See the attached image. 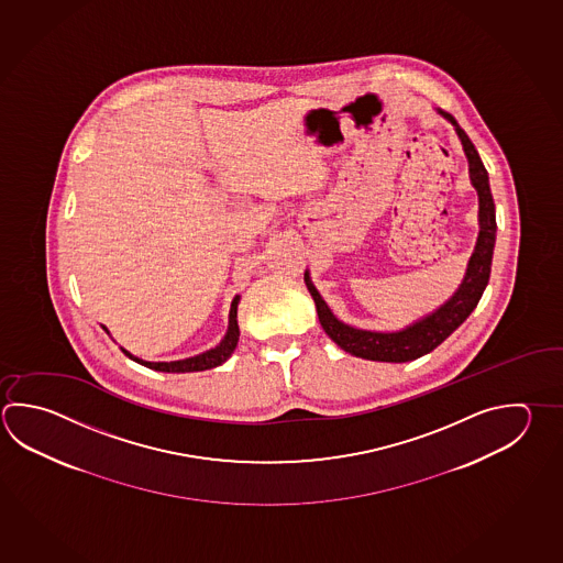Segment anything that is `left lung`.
<instances>
[{"label":"left lung","instance_id":"8db88e82","mask_svg":"<svg viewBox=\"0 0 563 563\" xmlns=\"http://www.w3.org/2000/svg\"><path fill=\"white\" fill-rule=\"evenodd\" d=\"M438 113L456 128L457 137L462 141L467 165H470V180L479 199V212H477L479 233H477L476 249L470 256L464 280L452 298L445 300L442 307L435 308L432 314H428L406 329L396 330V332H372V330L354 329L351 324L340 322L330 312L329 305L322 300L319 290L310 283L308 271L305 273V283H307L308 292L314 298L320 324L324 332L339 344L342 351L364 361L408 362L434 351L438 344H442L472 314V310L477 307L479 298L488 287L496 229H498L496 205L489 191L488 170L479 159L476 147L467 137L466 131L457 125L456 119L440 109Z\"/></svg>","mask_w":563,"mask_h":563}]
</instances>
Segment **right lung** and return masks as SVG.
I'll return each mask as SVG.
<instances>
[{"label": "right lung", "instance_id": "add662e5", "mask_svg": "<svg viewBox=\"0 0 563 563\" xmlns=\"http://www.w3.org/2000/svg\"><path fill=\"white\" fill-rule=\"evenodd\" d=\"M236 307H239V297L233 298V305H231V312H229V329L224 339L221 340L219 346H214L211 351L202 352L199 356H192V358H185V361L175 362H147L135 358L133 354H129L125 349L121 351L125 352V356H129L131 361L139 362L143 366H147L151 371L159 372H199L209 371L214 366H221L227 358L233 354L236 349V342H239V324H236ZM103 330H107L103 327Z\"/></svg>", "mask_w": 563, "mask_h": 563}]
</instances>
